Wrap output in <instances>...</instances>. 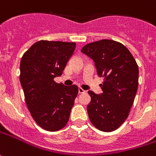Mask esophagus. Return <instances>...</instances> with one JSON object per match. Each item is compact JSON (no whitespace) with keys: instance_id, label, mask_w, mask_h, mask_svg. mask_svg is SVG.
I'll return each mask as SVG.
<instances>
[{"instance_id":"34e87169","label":"esophagus","mask_w":156,"mask_h":156,"mask_svg":"<svg viewBox=\"0 0 156 156\" xmlns=\"http://www.w3.org/2000/svg\"><path fill=\"white\" fill-rule=\"evenodd\" d=\"M78 92H79L80 94H81V93H85V92H86V90H84L83 88H81V87H80V88H78Z\"/></svg>"}]
</instances>
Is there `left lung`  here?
<instances>
[{"label": "left lung", "mask_w": 156, "mask_h": 156, "mask_svg": "<svg viewBox=\"0 0 156 156\" xmlns=\"http://www.w3.org/2000/svg\"><path fill=\"white\" fill-rule=\"evenodd\" d=\"M82 52L95 62L98 74L104 80L103 93L89 90V118L98 129L115 130L126 121L138 88V66L126 46L111 40H101L83 46Z\"/></svg>", "instance_id": "left-lung-1"}]
</instances>
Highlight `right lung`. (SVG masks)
Returning a JSON list of instances; mask_svg holds the SVG:
<instances>
[{
  "instance_id": "obj_1",
  "label": "right lung",
  "mask_w": 156,
  "mask_h": 156,
  "mask_svg": "<svg viewBox=\"0 0 156 156\" xmlns=\"http://www.w3.org/2000/svg\"><path fill=\"white\" fill-rule=\"evenodd\" d=\"M76 48L75 42L37 41L20 60V81L25 100L36 123L47 131H58L67 124L78 87L57 83Z\"/></svg>"
}]
</instances>
